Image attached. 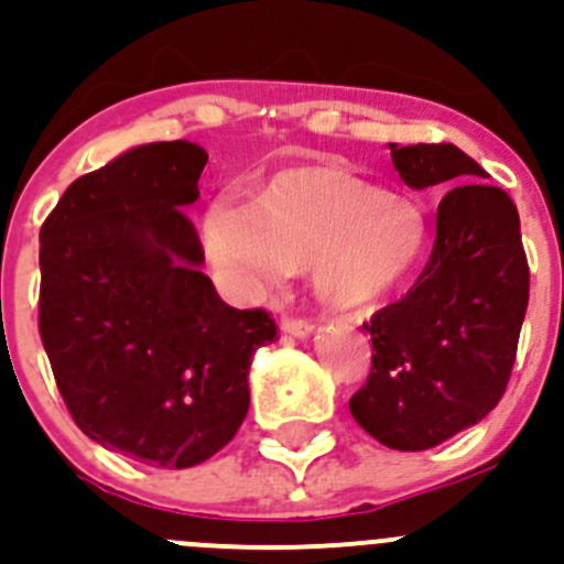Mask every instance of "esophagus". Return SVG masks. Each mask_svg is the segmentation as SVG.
Wrapping results in <instances>:
<instances>
[{"mask_svg": "<svg viewBox=\"0 0 564 564\" xmlns=\"http://www.w3.org/2000/svg\"><path fill=\"white\" fill-rule=\"evenodd\" d=\"M282 332L290 334V337L304 339L315 332V323L304 321V317H282Z\"/></svg>", "mask_w": 564, "mask_h": 564, "instance_id": "34e87169", "label": "esophagus"}]
</instances>
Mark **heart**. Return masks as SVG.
<instances>
[{
    "mask_svg": "<svg viewBox=\"0 0 564 564\" xmlns=\"http://www.w3.org/2000/svg\"><path fill=\"white\" fill-rule=\"evenodd\" d=\"M210 263L243 293L310 271L332 312H365L403 293L427 252V219L398 188L339 166H293L252 188L247 205L219 197L203 210Z\"/></svg>",
    "mask_w": 564,
    "mask_h": 564,
    "instance_id": "heart-1",
    "label": "heart"
}]
</instances>
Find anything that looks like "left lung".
Returning a JSON list of instances; mask_svg holds the SVG:
<instances>
[{
  "instance_id": "1",
  "label": "left lung",
  "mask_w": 564,
  "mask_h": 564,
  "mask_svg": "<svg viewBox=\"0 0 564 564\" xmlns=\"http://www.w3.org/2000/svg\"><path fill=\"white\" fill-rule=\"evenodd\" d=\"M405 186L449 188L414 288L372 315V370L350 414L383 447L420 453L477 425L510 381L529 304L521 221L455 144H389ZM474 180V184H464Z\"/></svg>"
}]
</instances>
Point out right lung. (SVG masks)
Returning a JSON list of instances; mask_svg holds the SVG:
<instances>
[{"label":"right lung","mask_w":564,"mask_h":564,"mask_svg":"<svg viewBox=\"0 0 564 564\" xmlns=\"http://www.w3.org/2000/svg\"><path fill=\"white\" fill-rule=\"evenodd\" d=\"M199 144L126 150L65 188L41 227V339L70 416L100 447L159 469L219 453L249 411L265 310H232L203 274L183 208Z\"/></svg>","instance_id":"right-lung-1"}]
</instances>
